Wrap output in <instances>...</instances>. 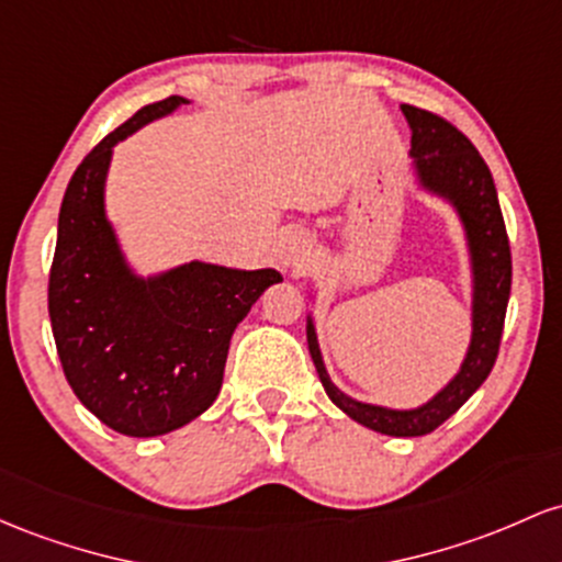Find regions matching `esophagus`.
I'll return each instance as SVG.
<instances>
[{
    "mask_svg": "<svg viewBox=\"0 0 562 562\" xmlns=\"http://www.w3.org/2000/svg\"><path fill=\"white\" fill-rule=\"evenodd\" d=\"M307 262V249L305 244H300L297 238H286L279 249V265L283 270H302Z\"/></svg>",
    "mask_w": 562,
    "mask_h": 562,
    "instance_id": "34e87169",
    "label": "esophagus"
}]
</instances>
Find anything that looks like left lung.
I'll list each match as a JSON object with an SVG mask.
<instances>
[{"label":"left lung","mask_w":562,"mask_h":562,"mask_svg":"<svg viewBox=\"0 0 562 562\" xmlns=\"http://www.w3.org/2000/svg\"><path fill=\"white\" fill-rule=\"evenodd\" d=\"M401 111L412 130L408 156H412L414 186L427 196L446 201L457 212L464 233L470 260L468 352L457 374L430 401L414 408H390L352 398L331 382L324 356H321L313 315H307V350H311L326 395L352 422L382 435L417 438V435L432 432L451 414H457L494 369L509 302V283H513V257H509L494 178L475 145L453 124L430 111L414 109V105H401Z\"/></svg>","instance_id":"8db88e82"}]
</instances>
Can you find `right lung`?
Segmentation results:
<instances>
[{
    "mask_svg": "<svg viewBox=\"0 0 562 562\" xmlns=\"http://www.w3.org/2000/svg\"><path fill=\"white\" fill-rule=\"evenodd\" d=\"M191 100L145 105L79 164L58 217L49 321L66 380L111 430L154 438L188 425L217 398L236 326L279 270L191 260L143 276L105 212L113 148Z\"/></svg>",
    "mask_w": 562,
    "mask_h": 562,
    "instance_id": "right-lung-1",
    "label": "right lung"
}]
</instances>
